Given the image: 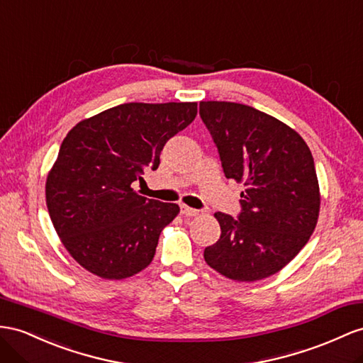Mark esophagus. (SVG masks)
<instances>
[{
    "instance_id": "34e87169",
    "label": "esophagus",
    "mask_w": 363,
    "mask_h": 363,
    "mask_svg": "<svg viewBox=\"0 0 363 363\" xmlns=\"http://www.w3.org/2000/svg\"><path fill=\"white\" fill-rule=\"evenodd\" d=\"M181 213L184 216H198L199 215V210H194V208H190L187 206H181Z\"/></svg>"
}]
</instances>
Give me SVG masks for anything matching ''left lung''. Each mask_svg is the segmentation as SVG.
Instances as JSON below:
<instances>
[{"instance_id": "8db88e82", "label": "left lung", "mask_w": 363, "mask_h": 363, "mask_svg": "<svg viewBox=\"0 0 363 363\" xmlns=\"http://www.w3.org/2000/svg\"><path fill=\"white\" fill-rule=\"evenodd\" d=\"M199 115L225 178L245 187L238 219L215 213L220 238L203 250V259L233 281H261L293 261L318 224L320 193L313 155L291 127L250 106L201 101Z\"/></svg>"}]
</instances>
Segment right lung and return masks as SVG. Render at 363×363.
Listing matches in <instances>:
<instances>
[{
	"instance_id": "1",
	"label": "right lung",
	"mask_w": 363,
	"mask_h": 363,
	"mask_svg": "<svg viewBox=\"0 0 363 363\" xmlns=\"http://www.w3.org/2000/svg\"><path fill=\"white\" fill-rule=\"evenodd\" d=\"M196 102H127L73 127L48 174L45 202L70 256L102 279H125L150 265L178 203L133 190L156 170L165 143L196 118Z\"/></svg>"
}]
</instances>
